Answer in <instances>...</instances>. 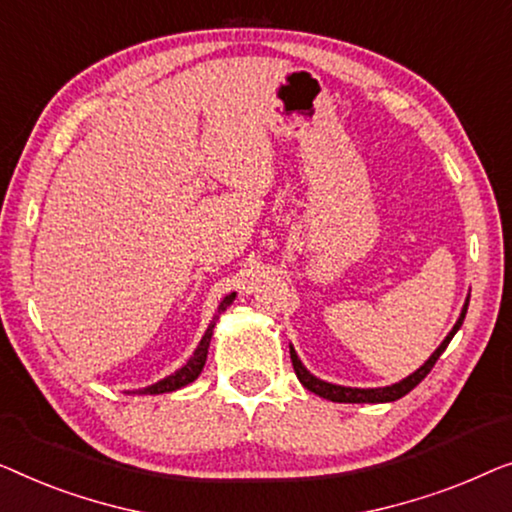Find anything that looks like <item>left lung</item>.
<instances>
[{"mask_svg":"<svg viewBox=\"0 0 512 512\" xmlns=\"http://www.w3.org/2000/svg\"><path fill=\"white\" fill-rule=\"evenodd\" d=\"M469 299H471V294H469V297H466L462 313H459V318L455 322V327L450 329V334L443 338V343L438 345L434 352H431L429 359L420 366V369L413 371V373H410V376H406L403 380H399V383L387 385V387H369V390H364V387H343V385L327 383V380H320L318 376H313V373L306 369L304 362H301L299 355H297V350H294L292 345H290V357H292L294 373H297L299 383L304 385L308 392L318 394V397H322V399L336 401V403H390V401H397L401 397H406V394L413 390V387L420 385L422 380L427 378V373L434 369L436 359L443 355L445 348H448V343L452 341V336H455L457 331H459V327H462V322L466 318V308H469Z\"/></svg>","mask_w":512,"mask_h":512,"instance_id":"8db88e82","label":"left lung"}]
</instances>
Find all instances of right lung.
Returning a JSON list of instances; mask_svg holds the SVG:
<instances>
[{
	"mask_svg": "<svg viewBox=\"0 0 512 512\" xmlns=\"http://www.w3.org/2000/svg\"><path fill=\"white\" fill-rule=\"evenodd\" d=\"M234 299H236V292L227 294V297L220 301L218 311H215L213 320L208 322V327L204 331V336H201L199 345H197V348H194L192 357L187 359V362L181 366V369L174 371L167 378L157 380V383H153V385L143 387V390H134V392H129V394H167V392H176V390H181V387L194 383V380L199 378V373L204 371V364H206V357H208V345H211V338H213V329H215V325H218L220 315L225 313L227 308L234 304Z\"/></svg>",
	"mask_w": 512,
	"mask_h": 512,
	"instance_id": "obj_1",
	"label": "right lung"
}]
</instances>
